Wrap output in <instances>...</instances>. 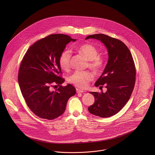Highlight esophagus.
<instances>
[{
  "mask_svg": "<svg viewBox=\"0 0 155 155\" xmlns=\"http://www.w3.org/2000/svg\"><path fill=\"white\" fill-rule=\"evenodd\" d=\"M76 92H77V93H83L85 91L83 90H81L80 89H76Z\"/></svg>",
  "mask_w": 155,
  "mask_h": 155,
  "instance_id": "1",
  "label": "esophagus"
}]
</instances>
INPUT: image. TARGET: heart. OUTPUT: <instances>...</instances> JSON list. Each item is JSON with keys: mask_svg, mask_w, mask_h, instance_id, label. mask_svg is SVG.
Wrapping results in <instances>:
<instances>
[{"mask_svg": "<svg viewBox=\"0 0 155 155\" xmlns=\"http://www.w3.org/2000/svg\"><path fill=\"white\" fill-rule=\"evenodd\" d=\"M78 52L89 61V66L95 71H100L103 66V60L98 55L97 49L92 45L84 44L77 48ZM71 53L69 50L64 51L60 55L59 63L63 70L70 67ZM92 74L88 71H76L68 78V82L80 88H85L92 79Z\"/></svg>", "mask_w": 155, "mask_h": 155, "instance_id": "heart-1", "label": "heart"}]
</instances>
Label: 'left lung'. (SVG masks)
Returning <instances> with one entry per match:
<instances>
[{
	"label": "left lung",
	"instance_id": "left-lung-1",
	"mask_svg": "<svg viewBox=\"0 0 155 155\" xmlns=\"http://www.w3.org/2000/svg\"><path fill=\"white\" fill-rule=\"evenodd\" d=\"M88 39L101 41L107 48L109 57L102 74L95 83L100 88L104 85L107 91L90 92L95 102L88 111L101 117H110L125 106L132 94L136 75L133 56L125 44L117 39L103 34L89 35L85 40Z\"/></svg>",
	"mask_w": 155,
	"mask_h": 155
}]
</instances>
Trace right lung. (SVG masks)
Instances as JSON below:
<instances>
[{"label":"right lung","mask_w":155,"mask_h":155,"mask_svg":"<svg viewBox=\"0 0 155 155\" xmlns=\"http://www.w3.org/2000/svg\"><path fill=\"white\" fill-rule=\"evenodd\" d=\"M76 41L66 35H51L31 45L22 59L19 86L29 109L41 118L52 120L63 114L68 100L76 94L71 84L61 85L65 80L59 75L60 56L67 44ZM55 84L60 87L54 91L50 87Z\"/></svg>","instance_id":"obj_1"}]
</instances>
